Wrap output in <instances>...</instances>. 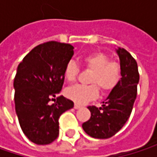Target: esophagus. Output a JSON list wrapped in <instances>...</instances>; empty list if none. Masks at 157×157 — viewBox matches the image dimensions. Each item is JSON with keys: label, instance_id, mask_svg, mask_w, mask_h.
I'll return each mask as SVG.
<instances>
[{"label": "esophagus", "instance_id": "34e87169", "mask_svg": "<svg viewBox=\"0 0 157 157\" xmlns=\"http://www.w3.org/2000/svg\"><path fill=\"white\" fill-rule=\"evenodd\" d=\"M81 107H82L81 105H79V104H75V109H80Z\"/></svg>", "mask_w": 157, "mask_h": 157}]
</instances>
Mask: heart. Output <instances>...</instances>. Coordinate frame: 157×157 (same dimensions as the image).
I'll use <instances>...</instances> for the list:
<instances>
[{
    "label": "heart",
    "mask_w": 157,
    "mask_h": 157,
    "mask_svg": "<svg viewBox=\"0 0 157 157\" xmlns=\"http://www.w3.org/2000/svg\"><path fill=\"white\" fill-rule=\"evenodd\" d=\"M86 70L92 71L88 82L91 84H75L65 90V96L76 104H85L95 99L99 94V88L104 93L112 92L121 82L122 67L115 60H109L103 52H94L82 58ZM80 72L78 64L70 61L64 68V77L68 82L75 81Z\"/></svg>",
    "instance_id": "b5f03b06"
}]
</instances>
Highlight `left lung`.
<instances>
[{
  "label": "left lung",
  "instance_id": "obj_1",
  "mask_svg": "<svg viewBox=\"0 0 157 157\" xmlns=\"http://www.w3.org/2000/svg\"><path fill=\"white\" fill-rule=\"evenodd\" d=\"M117 53L122 67L121 82L103 102L102 107L88 106L91 117L82 124L84 132L94 138L106 139L114 136L130 117L136 99L139 82L137 63L124 48H119Z\"/></svg>",
  "mask_w": 157,
  "mask_h": 157
}]
</instances>
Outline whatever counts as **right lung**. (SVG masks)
Wrapping results in <instances>:
<instances>
[{
    "mask_svg": "<svg viewBox=\"0 0 157 157\" xmlns=\"http://www.w3.org/2000/svg\"><path fill=\"white\" fill-rule=\"evenodd\" d=\"M73 55V45L50 41L33 48L18 65L13 82L16 113L23 134L37 144H49L58 137L61 114L74 107L73 101L59 95L65 65Z\"/></svg>",
    "mask_w": 157,
    "mask_h": 157,
    "instance_id": "right-lung-1",
    "label": "right lung"
}]
</instances>
